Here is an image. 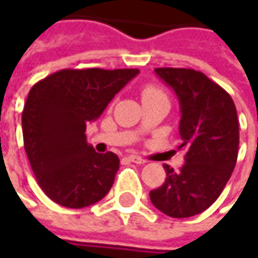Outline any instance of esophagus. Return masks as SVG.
Listing matches in <instances>:
<instances>
[{
	"mask_svg": "<svg viewBox=\"0 0 258 258\" xmlns=\"http://www.w3.org/2000/svg\"><path fill=\"white\" fill-rule=\"evenodd\" d=\"M127 159H129L131 162H134V164H139V165L146 162L144 158H141V156H138V155H129V156H127Z\"/></svg>",
	"mask_w": 258,
	"mask_h": 258,
	"instance_id": "34e87169",
	"label": "esophagus"
}]
</instances>
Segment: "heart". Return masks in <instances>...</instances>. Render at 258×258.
Here are the masks:
<instances>
[{
  "mask_svg": "<svg viewBox=\"0 0 258 258\" xmlns=\"http://www.w3.org/2000/svg\"><path fill=\"white\" fill-rule=\"evenodd\" d=\"M141 96H142V100H146V99H152V97H165L164 92L156 87V86H145L144 89L141 90Z\"/></svg>",
  "mask_w": 258,
  "mask_h": 258,
  "instance_id": "1",
  "label": "heart"
}]
</instances>
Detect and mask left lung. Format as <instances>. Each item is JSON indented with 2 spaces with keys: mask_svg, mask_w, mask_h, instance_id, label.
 Here are the masks:
<instances>
[{
  "mask_svg": "<svg viewBox=\"0 0 258 258\" xmlns=\"http://www.w3.org/2000/svg\"><path fill=\"white\" fill-rule=\"evenodd\" d=\"M155 73L179 100V135L185 164L179 171L164 165L165 182L149 192L155 207L173 218L210 208L223 192L238 156V117L231 96L192 69L159 67Z\"/></svg>",
  "mask_w": 258,
  "mask_h": 258,
  "instance_id": "8db88e82",
  "label": "left lung"
}]
</instances>
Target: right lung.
<instances>
[{
	"instance_id": "1",
	"label": "right lung",
	"mask_w": 258,
	"mask_h": 258,
	"mask_svg": "<svg viewBox=\"0 0 258 258\" xmlns=\"http://www.w3.org/2000/svg\"><path fill=\"white\" fill-rule=\"evenodd\" d=\"M138 69H64L35 83L23 110L24 148L35 179L55 204L83 208L113 185L119 158L97 154L86 141L96 120Z\"/></svg>"
}]
</instances>
